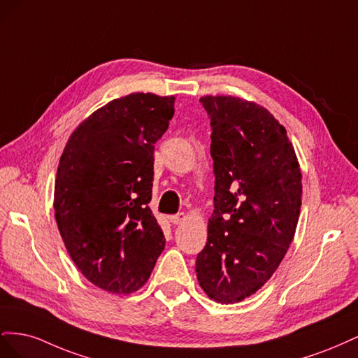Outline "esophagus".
<instances>
[{"label": "esophagus", "instance_id": "esophagus-1", "mask_svg": "<svg viewBox=\"0 0 358 358\" xmlns=\"http://www.w3.org/2000/svg\"><path fill=\"white\" fill-rule=\"evenodd\" d=\"M185 218H187L185 213H178V215H171L169 220H170V222H171V224L178 225V224H180V222L185 221Z\"/></svg>", "mask_w": 358, "mask_h": 358}]
</instances>
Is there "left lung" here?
Segmentation results:
<instances>
[{
	"label": "left lung",
	"instance_id": "8db88e82",
	"mask_svg": "<svg viewBox=\"0 0 358 358\" xmlns=\"http://www.w3.org/2000/svg\"><path fill=\"white\" fill-rule=\"evenodd\" d=\"M200 103L212 125L213 213L197 255L201 289L216 303L252 296L282 262L301 206V171L287 129L263 106L231 95Z\"/></svg>",
	"mask_w": 358,
	"mask_h": 358
}]
</instances>
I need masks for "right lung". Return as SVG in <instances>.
I'll use <instances>...</instances> for the list:
<instances>
[{"label":"right lung","instance_id":"add662e5","mask_svg":"<svg viewBox=\"0 0 358 358\" xmlns=\"http://www.w3.org/2000/svg\"><path fill=\"white\" fill-rule=\"evenodd\" d=\"M175 96L136 92L95 110L71 133L55 179L53 209L82 275L112 294L146 284L166 245L149 201L154 149Z\"/></svg>","mask_w":358,"mask_h":358}]
</instances>
